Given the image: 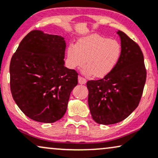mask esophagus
Instances as JSON below:
<instances>
[{
  "label": "esophagus",
  "mask_w": 158,
  "mask_h": 158,
  "mask_svg": "<svg viewBox=\"0 0 158 158\" xmlns=\"http://www.w3.org/2000/svg\"><path fill=\"white\" fill-rule=\"evenodd\" d=\"M78 81H79V84L84 85V84H85V83H86L87 81H86V79H85V78H83L81 77H78Z\"/></svg>",
  "instance_id": "obj_1"
}]
</instances>
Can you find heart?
<instances>
[{
  "instance_id": "1",
  "label": "heart",
  "mask_w": 158,
  "mask_h": 158,
  "mask_svg": "<svg viewBox=\"0 0 158 158\" xmlns=\"http://www.w3.org/2000/svg\"><path fill=\"white\" fill-rule=\"evenodd\" d=\"M121 52V45L115 40L94 34L81 37L77 45H68V62L70 67L75 68L82 67L86 60L85 73L103 77L116 66Z\"/></svg>"
}]
</instances>
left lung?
<instances>
[{
    "mask_svg": "<svg viewBox=\"0 0 158 158\" xmlns=\"http://www.w3.org/2000/svg\"><path fill=\"white\" fill-rule=\"evenodd\" d=\"M117 34L121 52L116 66L103 79L87 82L91 115L99 124H114L127 118L138 106L146 82L139 45L123 31Z\"/></svg>",
    "mask_w": 158,
    "mask_h": 158,
    "instance_id": "obj_1",
    "label": "left lung"
}]
</instances>
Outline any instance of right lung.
<instances>
[{
	"label": "right lung",
	"instance_id": "obj_1",
	"mask_svg": "<svg viewBox=\"0 0 158 158\" xmlns=\"http://www.w3.org/2000/svg\"><path fill=\"white\" fill-rule=\"evenodd\" d=\"M65 48L62 36L34 30L13 54L9 66L11 92L17 105L32 120L54 123L67 110L78 73L64 67Z\"/></svg>",
	"mask_w": 158,
	"mask_h": 158
}]
</instances>
